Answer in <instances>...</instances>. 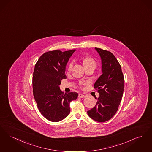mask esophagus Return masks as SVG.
I'll return each mask as SVG.
<instances>
[{"mask_svg":"<svg viewBox=\"0 0 152 152\" xmlns=\"http://www.w3.org/2000/svg\"><path fill=\"white\" fill-rule=\"evenodd\" d=\"M78 97L80 98H83L86 97V95H85L83 94H79L78 95Z\"/></svg>","mask_w":152,"mask_h":152,"instance_id":"1","label":"esophagus"}]
</instances>
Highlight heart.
I'll return each instance as SVG.
<instances>
[{
	"instance_id": "b5f03b06",
	"label": "heart",
	"mask_w": 152,
	"mask_h": 152,
	"mask_svg": "<svg viewBox=\"0 0 152 152\" xmlns=\"http://www.w3.org/2000/svg\"><path fill=\"white\" fill-rule=\"evenodd\" d=\"M83 64H84V66H87V65H95V62L94 59L91 58V57H85L83 58ZM73 62H70L68 66H67V69H68V70H71L72 69V67H73Z\"/></svg>"
}]
</instances>
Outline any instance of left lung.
<instances>
[{
  "label": "left lung",
  "instance_id": "1",
  "mask_svg": "<svg viewBox=\"0 0 152 152\" xmlns=\"http://www.w3.org/2000/svg\"><path fill=\"white\" fill-rule=\"evenodd\" d=\"M102 59V74L94 84L99 93L95 106L87 111L95 121L105 122L118 110L124 91V75L118 61L111 52L95 48Z\"/></svg>",
  "mask_w": 152,
  "mask_h": 152
}]
</instances>
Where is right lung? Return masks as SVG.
Segmentation results:
<instances>
[{
    "label": "right lung",
    "instance_id": "add662e5",
    "mask_svg": "<svg viewBox=\"0 0 152 152\" xmlns=\"http://www.w3.org/2000/svg\"><path fill=\"white\" fill-rule=\"evenodd\" d=\"M75 49L62 52L49 51L41 56L33 72V93L42 115L52 122H58L68 116L70 103L78 98V93L60 90L61 80L66 79V65Z\"/></svg>",
    "mask_w": 152,
    "mask_h": 152
}]
</instances>
